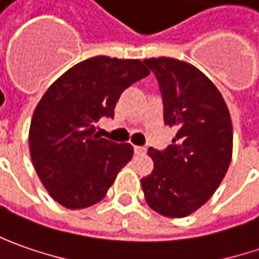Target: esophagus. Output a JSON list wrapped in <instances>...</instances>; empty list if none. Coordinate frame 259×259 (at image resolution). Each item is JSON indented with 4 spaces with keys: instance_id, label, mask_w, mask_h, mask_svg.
Returning <instances> with one entry per match:
<instances>
[{
    "instance_id": "obj_1",
    "label": "esophagus",
    "mask_w": 259,
    "mask_h": 259,
    "mask_svg": "<svg viewBox=\"0 0 259 259\" xmlns=\"http://www.w3.org/2000/svg\"><path fill=\"white\" fill-rule=\"evenodd\" d=\"M147 152L146 146H135V153L136 155H145Z\"/></svg>"
}]
</instances>
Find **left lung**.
Here are the masks:
<instances>
[{
	"label": "left lung",
	"mask_w": 259,
	"mask_h": 259,
	"mask_svg": "<svg viewBox=\"0 0 259 259\" xmlns=\"http://www.w3.org/2000/svg\"><path fill=\"white\" fill-rule=\"evenodd\" d=\"M143 63L156 77L165 124L178 133L163 150L149 147L155 167L142 179V189L157 213L183 218L209 199L227 174L231 116L215 84L192 64L167 57Z\"/></svg>",
	"instance_id": "left-lung-1"
}]
</instances>
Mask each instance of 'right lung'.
<instances>
[{"mask_svg": "<svg viewBox=\"0 0 259 259\" xmlns=\"http://www.w3.org/2000/svg\"><path fill=\"white\" fill-rule=\"evenodd\" d=\"M149 73L140 60L92 57L67 70L41 97L30 126V153L42 185L64 208L102 201L132 159V145L99 138L94 124L113 119L120 94Z\"/></svg>", "mask_w": 259, "mask_h": 259, "instance_id": "add662e5", "label": "right lung"}]
</instances>
